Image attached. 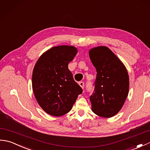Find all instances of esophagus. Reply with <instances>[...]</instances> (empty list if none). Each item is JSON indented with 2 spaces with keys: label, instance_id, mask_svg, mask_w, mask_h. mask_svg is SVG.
<instances>
[{
  "label": "esophagus",
  "instance_id": "1",
  "mask_svg": "<svg viewBox=\"0 0 150 150\" xmlns=\"http://www.w3.org/2000/svg\"><path fill=\"white\" fill-rule=\"evenodd\" d=\"M79 86H81L82 89H84V83L83 82H79Z\"/></svg>",
  "mask_w": 150,
  "mask_h": 150
}]
</instances>
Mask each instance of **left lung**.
<instances>
[{"mask_svg": "<svg viewBox=\"0 0 150 150\" xmlns=\"http://www.w3.org/2000/svg\"><path fill=\"white\" fill-rule=\"evenodd\" d=\"M97 70L95 89L90 100L91 110L104 118L113 117L122 108L129 92V76L125 66L106 46L89 52Z\"/></svg>", "mask_w": 150, "mask_h": 150, "instance_id": "1", "label": "left lung"}]
</instances>
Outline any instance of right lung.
<instances>
[{
	"instance_id": "obj_1",
	"label": "right lung",
	"mask_w": 150,
	"mask_h": 150,
	"mask_svg": "<svg viewBox=\"0 0 150 150\" xmlns=\"http://www.w3.org/2000/svg\"><path fill=\"white\" fill-rule=\"evenodd\" d=\"M77 49L55 46L44 52L35 65L32 88L37 103L47 114L62 116L71 110L82 89L73 77L68 64Z\"/></svg>"
}]
</instances>
